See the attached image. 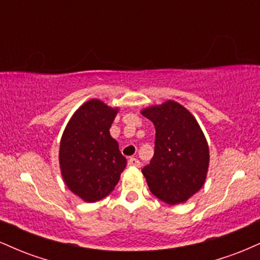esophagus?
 Masks as SVG:
<instances>
[{
    "label": "esophagus",
    "instance_id": "34e87169",
    "mask_svg": "<svg viewBox=\"0 0 260 260\" xmlns=\"http://www.w3.org/2000/svg\"><path fill=\"white\" fill-rule=\"evenodd\" d=\"M128 165L132 166V168H139L140 162L137 157H129V160H128Z\"/></svg>",
    "mask_w": 260,
    "mask_h": 260
}]
</instances>
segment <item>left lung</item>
<instances>
[{
  "mask_svg": "<svg viewBox=\"0 0 260 260\" xmlns=\"http://www.w3.org/2000/svg\"><path fill=\"white\" fill-rule=\"evenodd\" d=\"M155 126L154 156L142 169L150 192L170 205L184 203L204 184L209 148L198 122L175 101L143 110Z\"/></svg>",
  "mask_w": 260,
  "mask_h": 260,
  "instance_id": "obj_1",
  "label": "left lung"
}]
</instances>
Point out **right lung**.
<instances>
[{"instance_id":"add662e5","label":"right lung","mask_w":260,"mask_h":260,"mask_svg":"<svg viewBox=\"0 0 260 260\" xmlns=\"http://www.w3.org/2000/svg\"><path fill=\"white\" fill-rule=\"evenodd\" d=\"M117 109L92 99L74 112L59 145L64 183L83 201L92 203L115 189L127 160L110 136Z\"/></svg>"}]
</instances>
